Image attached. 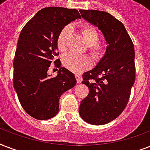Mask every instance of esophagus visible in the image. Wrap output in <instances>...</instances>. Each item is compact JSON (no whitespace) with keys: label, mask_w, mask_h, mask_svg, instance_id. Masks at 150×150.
Segmentation results:
<instances>
[{"label":"esophagus","mask_w":150,"mask_h":150,"mask_svg":"<svg viewBox=\"0 0 150 150\" xmlns=\"http://www.w3.org/2000/svg\"><path fill=\"white\" fill-rule=\"evenodd\" d=\"M75 78H76V80H77V83H81V82H82V79H81V77L79 76V75L76 74V75H75Z\"/></svg>","instance_id":"obj_1"}]
</instances>
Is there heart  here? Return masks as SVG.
I'll use <instances>...</instances> for the list:
<instances>
[{
    "label": "heart",
    "mask_w": 150,
    "mask_h": 150,
    "mask_svg": "<svg viewBox=\"0 0 150 150\" xmlns=\"http://www.w3.org/2000/svg\"><path fill=\"white\" fill-rule=\"evenodd\" d=\"M70 25H66L60 32L57 39V47L61 53L67 51V41L71 33ZM82 36L88 45V49L91 56L95 60H100L104 54L105 47L102 44L97 43L99 40V34L96 29L92 26H84L82 29ZM62 64L68 70L75 73H81L89 69L92 65L91 59L87 56H77L69 54L62 59Z\"/></svg>",
    "instance_id": "1"
}]
</instances>
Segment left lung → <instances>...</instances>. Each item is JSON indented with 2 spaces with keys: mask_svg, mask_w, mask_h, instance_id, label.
Instances as JSON below:
<instances>
[{
  "mask_svg": "<svg viewBox=\"0 0 150 150\" xmlns=\"http://www.w3.org/2000/svg\"><path fill=\"white\" fill-rule=\"evenodd\" d=\"M82 17L102 32L107 46L93 69L83 75L82 84L89 89L81 101L79 114L86 122L101 125L122 113L135 79V50L125 25L109 13L79 10Z\"/></svg>",
  "mask_w": 150,
  "mask_h": 150,
  "instance_id": "1",
  "label": "left lung"
}]
</instances>
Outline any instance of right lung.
Masks as SVG:
<instances>
[{"mask_svg": "<svg viewBox=\"0 0 150 150\" xmlns=\"http://www.w3.org/2000/svg\"><path fill=\"white\" fill-rule=\"evenodd\" d=\"M81 18L76 9L48 7L39 11L20 33L14 58L13 84L22 108L37 120L54 117L62 94L76 84L75 75L61 67L57 39L64 27ZM59 68L56 77L47 71Z\"/></svg>", "mask_w": 150, "mask_h": 150, "instance_id": "1", "label": "right lung"}]
</instances>
